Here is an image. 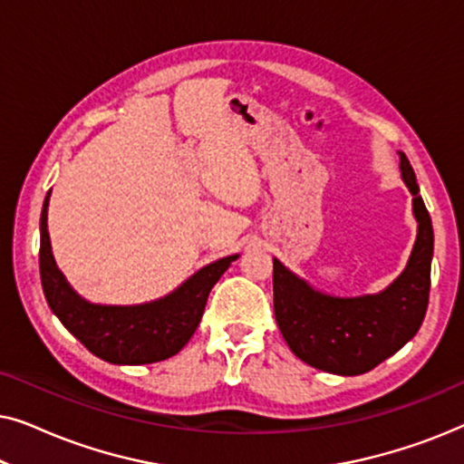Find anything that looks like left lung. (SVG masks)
Masks as SVG:
<instances>
[{
  "instance_id": "left-lung-1",
  "label": "left lung",
  "mask_w": 464,
  "mask_h": 464,
  "mask_svg": "<svg viewBox=\"0 0 464 464\" xmlns=\"http://www.w3.org/2000/svg\"><path fill=\"white\" fill-rule=\"evenodd\" d=\"M399 167L414 196L418 237L408 266L380 294L335 297L310 287L275 259V316L285 342L316 370L359 376L395 354L420 329L429 306L433 224L420 198L414 169L403 151Z\"/></svg>"
}]
</instances>
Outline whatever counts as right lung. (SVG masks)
<instances>
[{
    "label": "right lung",
    "instance_id": "right-lung-1",
    "mask_svg": "<svg viewBox=\"0 0 464 464\" xmlns=\"http://www.w3.org/2000/svg\"><path fill=\"white\" fill-rule=\"evenodd\" d=\"M48 198L50 192L40 219V275L48 306L63 325L107 363L145 365L179 353L198 327L213 285L238 256L205 266L156 302L137 306L91 304L75 294L56 268L48 237Z\"/></svg>",
    "mask_w": 464,
    "mask_h": 464
}]
</instances>
